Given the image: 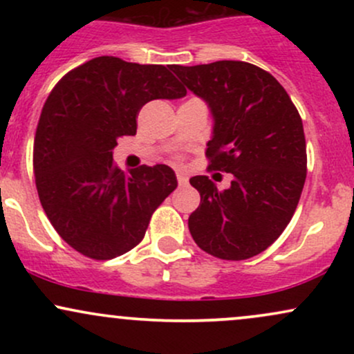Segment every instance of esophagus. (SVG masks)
<instances>
[{"label": "esophagus", "instance_id": "34e87169", "mask_svg": "<svg viewBox=\"0 0 354 354\" xmlns=\"http://www.w3.org/2000/svg\"><path fill=\"white\" fill-rule=\"evenodd\" d=\"M176 180H178V185H180V186L188 185V176H186L185 173H176Z\"/></svg>", "mask_w": 354, "mask_h": 354}]
</instances>
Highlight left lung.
Returning a JSON list of instances; mask_svg holds the SVG:
<instances>
[{"mask_svg": "<svg viewBox=\"0 0 354 354\" xmlns=\"http://www.w3.org/2000/svg\"><path fill=\"white\" fill-rule=\"evenodd\" d=\"M169 70L208 103L214 118L209 169L231 173L219 191L193 176L201 203L188 219L194 243L219 259H248L271 246L293 218L306 180L303 121L273 75L245 61Z\"/></svg>", "mask_w": 354, "mask_h": 354, "instance_id": "8db88e82", "label": "left lung"}]
</instances>
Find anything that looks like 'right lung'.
I'll use <instances>...</instances> for the list:
<instances>
[{"instance_id": "add662e5", "label": "right lung", "mask_w": 354, "mask_h": 354, "mask_svg": "<svg viewBox=\"0 0 354 354\" xmlns=\"http://www.w3.org/2000/svg\"><path fill=\"white\" fill-rule=\"evenodd\" d=\"M185 95L168 66L115 56L86 61L51 89L35 135V180L44 213L73 250L113 259L145 238L176 176L166 165L121 171L113 149L118 138L136 135L148 101Z\"/></svg>"}]
</instances>
